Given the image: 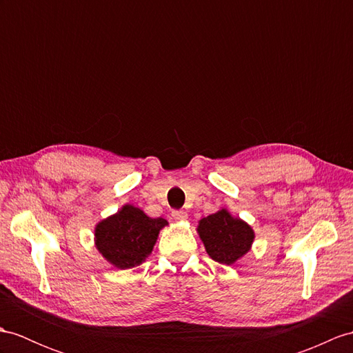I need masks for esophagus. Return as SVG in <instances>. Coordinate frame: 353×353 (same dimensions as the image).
I'll return each mask as SVG.
<instances>
[{
  "label": "esophagus",
  "mask_w": 353,
  "mask_h": 353,
  "mask_svg": "<svg viewBox=\"0 0 353 353\" xmlns=\"http://www.w3.org/2000/svg\"><path fill=\"white\" fill-rule=\"evenodd\" d=\"M172 217L176 221H184L187 220V212L183 210H178V211H172Z\"/></svg>",
  "instance_id": "34e87169"
}]
</instances>
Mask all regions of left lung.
<instances>
[{
  "mask_svg": "<svg viewBox=\"0 0 353 353\" xmlns=\"http://www.w3.org/2000/svg\"><path fill=\"white\" fill-rule=\"evenodd\" d=\"M197 234L211 259L223 265H232L241 259L250 252L254 241L252 226L232 216L226 208L203 217L197 226Z\"/></svg>",
  "mask_w": 353,
  "mask_h": 353,
  "instance_id": "left-lung-1",
  "label": "left lung"
}]
</instances>
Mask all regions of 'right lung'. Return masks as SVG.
Instances as JSON below:
<instances>
[{
	"label": "right lung",
	"mask_w": 353,
	"mask_h": 353,
	"mask_svg": "<svg viewBox=\"0 0 353 353\" xmlns=\"http://www.w3.org/2000/svg\"><path fill=\"white\" fill-rule=\"evenodd\" d=\"M165 219H151L133 205H124L94 229V241L105 259L119 270L134 268L151 254Z\"/></svg>",
	"instance_id": "obj_1"
}]
</instances>
